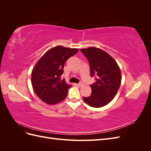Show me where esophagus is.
Wrapping results in <instances>:
<instances>
[{
	"instance_id": "1",
	"label": "esophagus",
	"mask_w": 151,
	"mask_h": 151,
	"mask_svg": "<svg viewBox=\"0 0 151 151\" xmlns=\"http://www.w3.org/2000/svg\"><path fill=\"white\" fill-rule=\"evenodd\" d=\"M77 86H83V85H84V84H83V83H81H81H77Z\"/></svg>"
}]
</instances>
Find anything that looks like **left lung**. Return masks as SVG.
Here are the masks:
<instances>
[{"mask_svg": "<svg viewBox=\"0 0 151 151\" xmlns=\"http://www.w3.org/2000/svg\"><path fill=\"white\" fill-rule=\"evenodd\" d=\"M90 67V74L96 83L91 84V94L83 97L91 106L100 108L110 102L120 86L122 75L115 60L103 50L95 47L81 49Z\"/></svg>", "mask_w": 151, "mask_h": 151, "instance_id": "1", "label": "left lung"}]
</instances>
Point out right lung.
<instances>
[{"mask_svg": "<svg viewBox=\"0 0 151 151\" xmlns=\"http://www.w3.org/2000/svg\"><path fill=\"white\" fill-rule=\"evenodd\" d=\"M77 48L57 46L45 53L32 70L31 84L38 97L49 104L62 101L70 88L61 79L65 62L74 55Z\"/></svg>", "mask_w": 151, "mask_h": 151, "instance_id": "right-lung-1", "label": "right lung"}]
</instances>
